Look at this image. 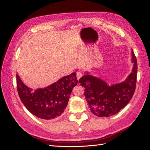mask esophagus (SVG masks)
I'll use <instances>...</instances> for the list:
<instances>
[{"label": "esophagus", "mask_w": 150, "mask_h": 150, "mask_svg": "<svg viewBox=\"0 0 150 150\" xmlns=\"http://www.w3.org/2000/svg\"><path fill=\"white\" fill-rule=\"evenodd\" d=\"M82 76H83V73H81V72H77V75H76L77 79L79 80Z\"/></svg>", "instance_id": "1"}]
</instances>
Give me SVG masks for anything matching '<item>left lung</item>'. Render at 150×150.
<instances>
[{
	"label": "left lung",
	"mask_w": 150,
	"mask_h": 150,
	"mask_svg": "<svg viewBox=\"0 0 150 150\" xmlns=\"http://www.w3.org/2000/svg\"><path fill=\"white\" fill-rule=\"evenodd\" d=\"M132 72L124 81L109 85L105 81L86 72L79 83L85 89L84 94L91 112L99 117H109L118 112L132 98L137 83V60L131 49Z\"/></svg>",
	"instance_id": "obj_1"
}]
</instances>
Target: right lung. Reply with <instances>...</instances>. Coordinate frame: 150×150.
<instances>
[{
  "label": "right lung",
  "mask_w": 150,
  "mask_h": 150,
  "mask_svg": "<svg viewBox=\"0 0 150 150\" xmlns=\"http://www.w3.org/2000/svg\"><path fill=\"white\" fill-rule=\"evenodd\" d=\"M17 91L25 107L39 118L52 120L61 116L66 109L70 94L78 84L76 72L62 77L57 82L34 91L16 74Z\"/></svg>",
  "instance_id": "1"
}]
</instances>
